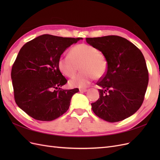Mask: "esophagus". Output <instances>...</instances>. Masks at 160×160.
Listing matches in <instances>:
<instances>
[{"mask_svg": "<svg viewBox=\"0 0 160 160\" xmlns=\"http://www.w3.org/2000/svg\"><path fill=\"white\" fill-rule=\"evenodd\" d=\"M79 91L81 92V93H83V92L88 91V89H79Z\"/></svg>", "mask_w": 160, "mask_h": 160, "instance_id": "1", "label": "esophagus"}]
</instances>
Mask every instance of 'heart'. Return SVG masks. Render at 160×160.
Listing matches in <instances>:
<instances>
[{
    "label": "heart",
    "mask_w": 160,
    "mask_h": 160,
    "mask_svg": "<svg viewBox=\"0 0 160 160\" xmlns=\"http://www.w3.org/2000/svg\"><path fill=\"white\" fill-rule=\"evenodd\" d=\"M58 66L62 74L71 77L79 70L81 71L69 81L72 88H86L95 78L103 77L108 69V62L103 53L95 47L88 44H79L73 47L69 55L61 56Z\"/></svg>",
    "instance_id": "obj_1"
}]
</instances>
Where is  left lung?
I'll use <instances>...</instances> for the list:
<instances>
[{"label": "left lung", "mask_w": 160, "mask_h": 160, "mask_svg": "<svg viewBox=\"0 0 160 160\" xmlns=\"http://www.w3.org/2000/svg\"><path fill=\"white\" fill-rule=\"evenodd\" d=\"M87 42L103 53L108 62L105 75L97 85L99 98L92 103L94 113L113 123L126 119L141 107L149 81L146 60L138 48L115 35L86 38Z\"/></svg>", "instance_id": "1"}]
</instances>
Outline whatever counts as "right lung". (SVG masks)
I'll list each match as a JSON object with an SVG mask.
<instances>
[{
    "label": "right lung",
    "instance_id": "right-lung-1",
    "mask_svg": "<svg viewBox=\"0 0 160 160\" xmlns=\"http://www.w3.org/2000/svg\"><path fill=\"white\" fill-rule=\"evenodd\" d=\"M81 39L42 35L21 49L11 70L14 97L18 107L31 118L49 122L68 110L79 89H61L67 80L58 61L67 47Z\"/></svg>",
    "mask_w": 160,
    "mask_h": 160
}]
</instances>
